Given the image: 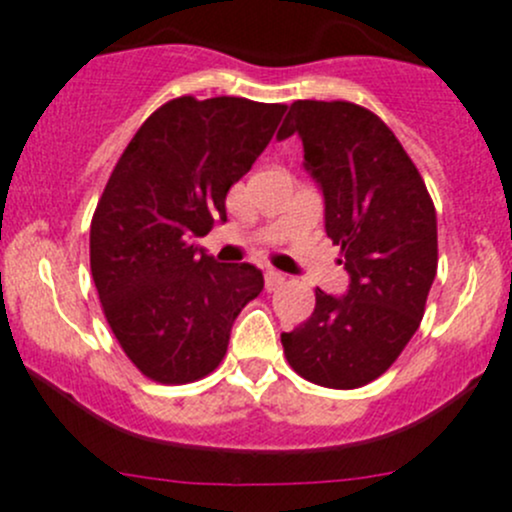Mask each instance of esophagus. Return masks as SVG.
<instances>
[{"instance_id":"obj_1","label":"esophagus","mask_w":512,"mask_h":512,"mask_svg":"<svg viewBox=\"0 0 512 512\" xmlns=\"http://www.w3.org/2000/svg\"><path fill=\"white\" fill-rule=\"evenodd\" d=\"M263 281H266L268 291H276V288H281L283 283H286V276H283L281 271H273V268H268L266 276H263Z\"/></svg>"}]
</instances>
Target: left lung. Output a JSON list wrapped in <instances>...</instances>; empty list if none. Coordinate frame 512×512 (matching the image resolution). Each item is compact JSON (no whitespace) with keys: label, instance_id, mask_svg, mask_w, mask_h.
Returning a JSON list of instances; mask_svg holds the SVG:
<instances>
[{"label":"left lung","instance_id":"left-lung-1","mask_svg":"<svg viewBox=\"0 0 512 512\" xmlns=\"http://www.w3.org/2000/svg\"><path fill=\"white\" fill-rule=\"evenodd\" d=\"M298 134L326 201V234L351 276L346 296L316 288L311 318L281 333L293 371L323 388L376 381L421 326L438 271L426 181L391 129L351 101H293L278 139Z\"/></svg>","mask_w":512,"mask_h":512}]
</instances>
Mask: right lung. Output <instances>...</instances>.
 <instances>
[{
	"label": "right lung",
	"instance_id": "add662e5",
	"mask_svg": "<svg viewBox=\"0 0 512 512\" xmlns=\"http://www.w3.org/2000/svg\"><path fill=\"white\" fill-rule=\"evenodd\" d=\"M286 104L179 96L154 111L104 186L89 261L106 323L146 378L194 383L224 361L231 326L261 293L251 263H216L194 244L273 139Z\"/></svg>",
	"mask_w": 512,
	"mask_h": 512
}]
</instances>
